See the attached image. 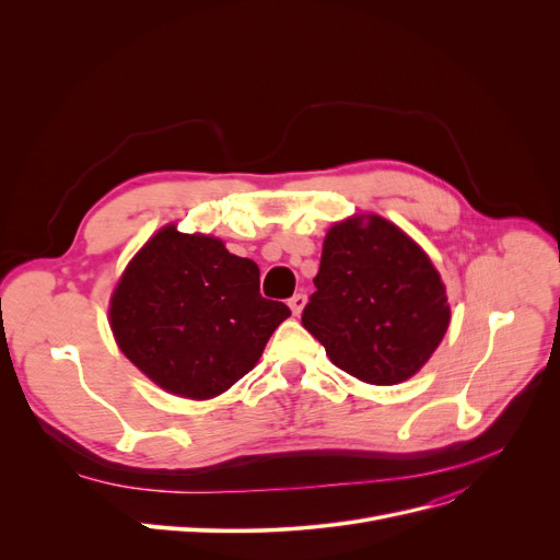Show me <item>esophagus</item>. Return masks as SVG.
<instances>
[{"label":"esophagus","mask_w":560,"mask_h":560,"mask_svg":"<svg viewBox=\"0 0 560 560\" xmlns=\"http://www.w3.org/2000/svg\"><path fill=\"white\" fill-rule=\"evenodd\" d=\"M288 306H290V311H292V315H302V311H304V306H306V295H302V292H298V295H292L290 300H288Z\"/></svg>","instance_id":"esophagus-1"}]
</instances>
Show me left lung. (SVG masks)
I'll return each mask as SVG.
<instances>
[{
  "label": "left lung",
  "mask_w": 560,
  "mask_h": 560,
  "mask_svg": "<svg viewBox=\"0 0 560 560\" xmlns=\"http://www.w3.org/2000/svg\"><path fill=\"white\" fill-rule=\"evenodd\" d=\"M313 281L304 329L365 384L395 386L418 374L447 334L443 277L404 229L376 213L334 222Z\"/></svg>",
  "instance_id": "left-lung-1"
}]
</instances>
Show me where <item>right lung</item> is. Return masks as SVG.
I'll list each match as a JSON object with an SVG mask.
<instances>
[{
	"label": "right lung",
	"instance_id": "obj_1",
	"mask_svg": "<svg viewBox=\"0 0 560 560\" xmlns=\"http://www.w3.org/2000/svg\"><path fill=\"white\" fill-rule=\"evenodd\" d=\"M260 270L209 233L161 226L115 281L108 325L122 354L176 397L226 393L290 308L260 298Z\"/></svg>",
	"mask_w": 560,
	"mask_h": 560
}]
</instances>
